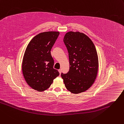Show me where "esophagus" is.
<instances>
[{
  "mask_svg": "<svg viewBox=\"0 0 124 124\" xmlns=\"http://www.w3.org/2000/svg\"><path fill=\"white\" fill-rule=\"evenodd\" d=\"M58 71H59V73H60V75H61V69H59V70H58Z\"/></svg>",
  "mask_w": 124,
  "mask_h": 124,
  "instance_id": "34e87169",
  "label": "esophagus"
}]
</instances>
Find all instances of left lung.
Returning <instances> with one entry per match:
<instances>
[{"label":"left lung","mask_w":124,"mask_h":124,"mask_svg":"<svg viewBox=\"0 0 124 124\" xmlns=\"http://www.w3.org/2000/svg\"><path fill=\"white\" fill-rule=\"evenodd\" d=\"M63 41L69 53L70 64L68 72L61 75L65 86L74 94L86 91L97 75L99 62L95 46L86 35L79 32H67Z\"/></svg>","instance_id":"obj_1"}]
</instances>
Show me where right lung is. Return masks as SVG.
<instances>
[{
  "label": "right lung",
  "mask_w": 124,
  "mask_h": 124,
  "mask_svg": "<svg viewBox=\"0 0 124 124\" xmlns=\"http://www.w3.org/2000/svg\"><path fill=\"white\" fill-rule=\"evenodd\" d=\"M59 32L40 33L30 41L25 51L22 69L28 85L39 92L50 87L53 80L59 75L53 68L54 60L51 50Z\"/></svg>",
  "instance_id": "obj_1"
}]
</instances>
